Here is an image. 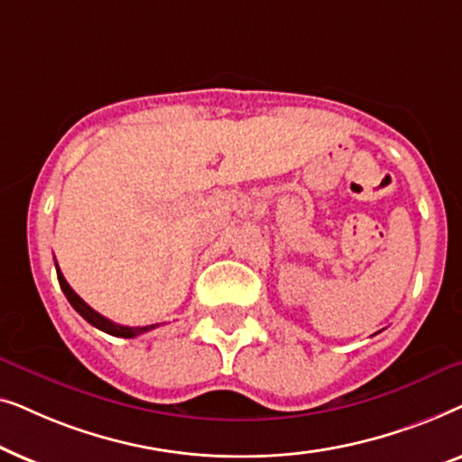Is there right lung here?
<instances>
[{"mask_svg":"<svg viewBox=\"0 0 462 462\" xmlns=\"http://www.w3.org/2000/svg\"><path fill=\"white\" fill-rule=\"evenodd\" d=\"M56 275H59V283H60L62 292H65V296H67V300L71 302V307L81 315V318H84V319L88 321V324H92L94 328H98V330L111 334V337L134 338V337H138V334H144V332H149V330H153V328H157V324H153V326H134V328H132V326L113 324L111 319H106V318H103V315H100V313L94 311V309H92L90 305H86V302L81 300L79 296L73 292V288L67 283L65 275L60 273L59 264H56Z\"/></svg>","mask_w":462,"mask_h":462,"instance_id":"add662e5","label":"right lung"}]
</instances>
